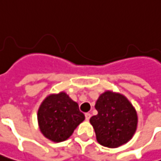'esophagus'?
Here are the masks:
<instances>
[{"instance_id":"obj_1","label":"esophagus","mask_w":161,"mask_h":161,"mask_svg":"<svg viewBox=\"0 0 161 161\" xmlns=\"http://www.w3.org/2000/svg\"><path fill=\"white\" fill-rule=\"evenodd\" d=\"M85 116H86V119L87 120V121H88V120L90 119V118H91V114L90 113H86Z\"/></svg>"}]
</instances>
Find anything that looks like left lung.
I'll list each match as a JSON object with an SVG mask.
<instances>
[{"label": "left lung", "instance_id": "left-lung-1", "mask_svg": "<svg viewBox=\"0 0 161 161\" xmlns=\"http://www.w3.org/2000/svg\"><path fill=\"white\" fill-rule=\"evenodd\" d=\"M95 108L98 114L92 117L90 123L100 144L117 148L130 141L137 128L138 116L125 95L105 91L96 101Z\"/></svg>", "mask_w": 161, "mask_h": 161}]
</instances>
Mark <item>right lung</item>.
I'll return each mask as SVG.
<instances>
[{"mask_svg": "<svg viewBox=\"0 0 161 161\" xmlns=\"http://www.w3.org/2000/svg\"><path fill=\"white\" fill-rule=\"evenodd\" d=\"M85 120L78 104L65 92L51 93L43 100L37 112V121L42 136L50 141L60 142L72 136Z\"/></svg>", "mask_w": 161, "mask_h": 161, "instance_id": "1", "label": "right lung"}]
</instances>
